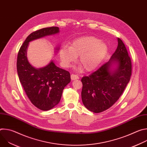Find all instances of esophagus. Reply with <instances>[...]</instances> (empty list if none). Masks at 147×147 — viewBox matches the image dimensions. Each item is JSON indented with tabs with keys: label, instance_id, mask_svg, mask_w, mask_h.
<instances>
[{
	"label": "esophagus",
	"instance_id": "1",
	"mask_svg": "<svg viewBox=\"0 0 147 147\" xmlns=\"http://www.w3.org/2000/svg\"><path fill=\"white\" fill-rule=\"evenodd\" d=\"M79 77L76 74H71V79L72 80H77V79H78Z\"/></svg>",
	"mask_w": 147,
	"mask_h": 147
}]
</instances>
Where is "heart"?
I'll use <instances>...</instances> for the list:
<instances>
[{
  "label": "heart",
  "instance_id": "1",
  "mask_svg": "<svg viewBox=\"0 0 147 147\" xmlns=\"http://www.w3.org/2000/svg\"><path fill=\"white\" fill-rule=\"evenodd\" d=\"M95 36H84L76 39L71 47L63 46L59 51L62 65L69 67L80 56V62L87 71L95 69L105 57L107 45Z\"/></svg>",
  "mask_w": 147,
  "mask_h": 147
}]
</instances>
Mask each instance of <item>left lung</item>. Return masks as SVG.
Instances as JSON below:
<instances>
[{
  "label": "left lung",
  "mask_w": 147,
  "mask_h": 147,
  "mask_svg": "<svg viewBox=\"0 0 147 147\" xmlns=\"http://www.w3.org/2000/svg\"><path fill=\"white\" fill-rule=\"evenodd\" d=\"M118 45L109 61L96 71L81 79V98L89 111L98 113L111 108L119 99L129 83L131 75V61L124 43L117 38ZM113 63L118 65L110 70Z\"/></svg>",
  "instance_id": "1"
}]
</instances>
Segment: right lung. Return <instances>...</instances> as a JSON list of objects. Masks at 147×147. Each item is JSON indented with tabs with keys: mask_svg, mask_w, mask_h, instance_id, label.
<instances>
[{
	"mask_svg": "<svg viewBox=\"0 0 147 147\" xmlns=\"http://www.w3.org/2000/svg\"><path fill=\"white\" fill-rule=\"evenodd\" d=\"M59 32V27H51L32 32L20 47L17 55V70L20 81L31 103L44 111L59 103L63 90L71 81L70 74L57 67L53 61L44 67H34L27 59V49L30 41Z\"/></svg>",
	"mask_w": 147,
	"mask_h": 147,
	"instance_id": "right-lung-1",
	"label": "right lung"
}]
</instances>
